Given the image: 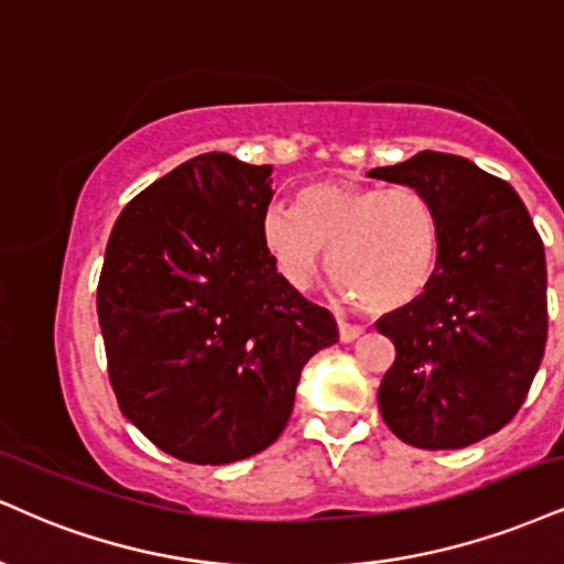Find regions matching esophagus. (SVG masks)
I'll return each mask as SVG.
<instances>
[{
    "mask_svg": "<svg viewBox=\"0 0 564 564\" xmlns=\"http://www.w3.org/2000/svg\"><path fill=\"white\" fill-rule=\"evenodd\" d=\"M337 326H339V339H343V343H352V339H358L360 335H364V326L345 322V318H339Z\"/></svg>",
    "mask_w": 564,
    "mask_h": 564,
    "instance_id": "obj_1",
    "label": "esophagus"
}]
</instances>
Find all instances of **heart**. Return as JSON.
I'll list each match as a JSON object with an SVG mask.
<instances>
[{
	"label": "heart",
	"instance_id": "obj_1",
	"mask_svg": "<svg viewBox=\"0 0 564 564\" xmlns=\"http://www.w3.org/2000/svg\"><path fill=\"white\" fill-rule=\"evenodd\" d=\"M263 246L280 274L308 290L329 250L337 288L368 314H392L419 297L434 276L442 221L419 187L311 183L295 212L269 208Z\"/></svg>",
	"mask_w": 564,
	"mask_h": 564
}]
</instances>
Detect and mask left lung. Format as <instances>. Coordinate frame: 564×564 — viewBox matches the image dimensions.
Here are the masks:
<instances>
[{"label": "left lung", "instance_id": "left-lung-1", "mask_svg": "<svg viewBox=\"0 0 564 564\" xmlns=\"http://www.w3.org/2000/svg\"><path fill=\"white\" fill-rule=\"evenodd\" d=\"M368 175L419 187L442 221L426 290L377 322L398 352L381 419L413 447H468L516 419L544 358V242L512 185L463 156L421 151Z\"/></svg>", "mask_w": 564, "mask_h": 564}]
</instances>
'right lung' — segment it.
Instances as JSON below:
<instances>
[{
  "mask_svg": "<svg viewBox=\"0 0 564 564\" xmlns=\"http://www.w3.org/2000/svg\"><path fill=\"white\" fill-rule=\"evenodd\" d=\"M271 164L200 154L122 208L96 293L124 419L177 460L225 465L280 440L303 366L337 322L276 271Z\"/></svg>",
  "mask_w": 564,
  "mask_h": 564,
  "instance_id": "add662e5",
  "label": "right lung"
}]
</instances>
